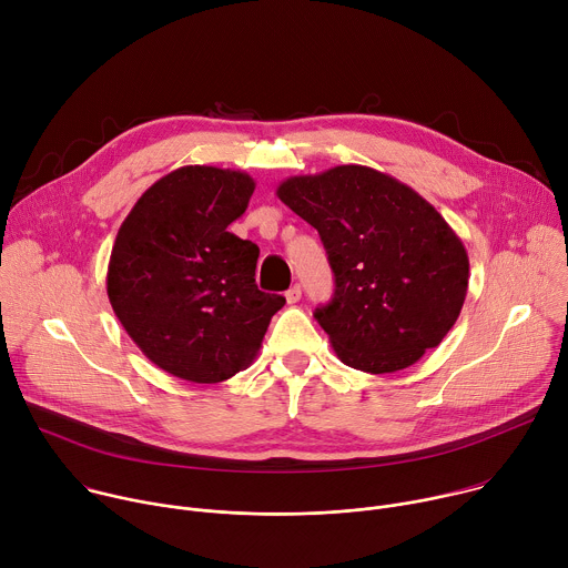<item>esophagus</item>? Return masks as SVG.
<instances>
[{
    "mask_svg": "<svg viewBox=\"0 0 568 568\" xmlns=\"http://www.w3.org/2000/svg\"><path fill=\"white\" fill-rule=\"evenodd\" d=\"M301 294H303V290H301V285L296 283V285H292V287L285 292V298H287V303L292 305V303H298V301H301Z\"/></svg>",
    "mask_w": 568,
    "mask_h": 568,
    "instance_id": "esophagus-1",
    "label": "esophagus"
}]
</instances>
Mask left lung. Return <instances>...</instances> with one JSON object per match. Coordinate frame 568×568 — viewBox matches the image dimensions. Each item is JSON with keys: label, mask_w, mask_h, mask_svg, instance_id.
I'll return each mask as SVG.
<instances>
[{"label": "left lung", "mask_w": 568, "mask_h": 568, "mask_svg": "<svg viewBox=\"0 0 568 568\" xmlns=\"http://www.w3.org/2000/svg\"><path fill=\"white\" fill-rule=\"evenodd\" d=\"M276 195L326 247L335 294L314 316L346 366L395 373L445 339L465 303L469 258L423 195L357 164L287 178Z\"/></svg>", "instance_id": "obj_1"}]
</instances>
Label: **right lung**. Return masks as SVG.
<instances>
[{"mask_svg": "<svg viewBox=\"0 0 568 568\" xmlns=\"http://www.w3.org/2000/svg\"><path fill=\"white\" fill-rule=\"evenodd\" d=\"M247 173L182 166L123 220L108 296L141 353L180 379L217 384L245 371L285 298L256 285L261 250L226 231L247 211Z\"/></svg>", "mask_w": 568, "mask_h": 568, "instance_id": "obj_1", "label": "right lung"}]
</instances>
